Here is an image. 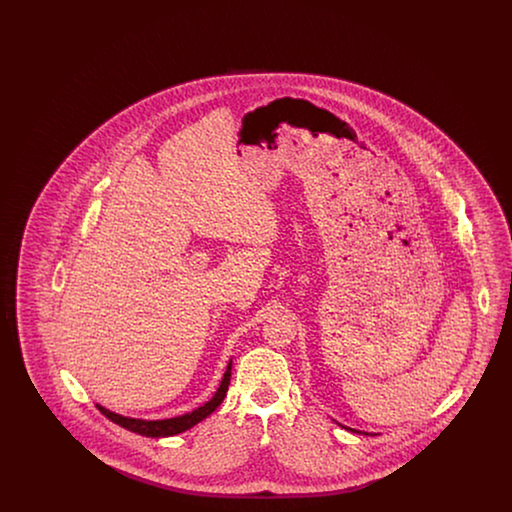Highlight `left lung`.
Returning <instances> with one entry per match:
<instances>
[{
  "instance_id": "8db88e82",
  "label": "left lung",
  "mask_w": 512,
  "mask_h": 512,
  "mask_svg": "<svg viewBox=\"0 0 512 512\" xmlns=\"http://www.w3.org/2000/svg\"><path fill=\"white\" fill-rule=\"evenodd\" d=\"M345 428V426H343ZM345 430H351V432H357V434H366V432H359V430H353V428H345Z\"/></svg>"
}]
</instances>
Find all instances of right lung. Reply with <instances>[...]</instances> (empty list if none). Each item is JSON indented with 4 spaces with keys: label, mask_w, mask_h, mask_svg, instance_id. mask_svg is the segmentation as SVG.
I'll use <instances>...</instances> for the list:
<instances>
[{
    "label": "right lung",
    "mask_w": 512,
    "mask_h": 512,
    "mask_svg": "<svg viewBox=\"0 0 512 512\" xmlns=\"http://www.w3.org/2000/svg\"><path fill=\"white\" fill-rule=\"evenodd\" d=\"M230 376H232V361L226 366V372L220 380L219 390L213 395V399H209L203 407L195 409L192 413L182 414V416H174V418H165V420H142V418H130V416H122V414L111 413L107 411L105 407L96 405L101 414H105L111 422L119 424L122 428L134 432V434H140V436H146V438H169V436H176V434H182L190 428H194L197 422H201L203 418H207L209 414L213 413L222 399L226 397V391H228V384H230Z\"/></svg>",
    "instance_id": "right-lung-1"
}]
</instances>
